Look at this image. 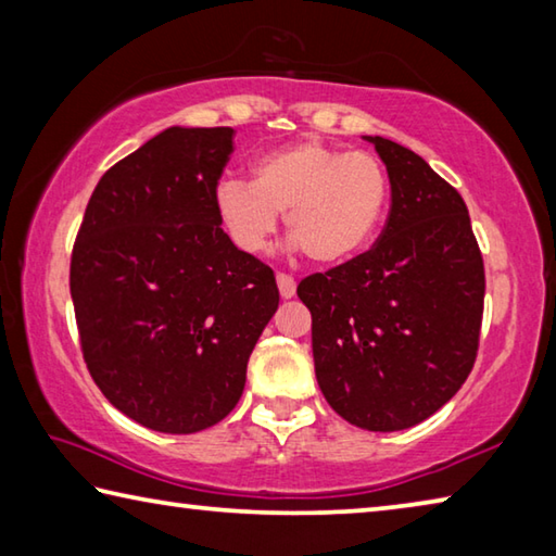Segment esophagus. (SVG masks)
<instances>
[{
	"label": "esophagus",
	"instance_id": "34e87169",
	"mask_svg": "<svg viewBox=\"0 0 556 556\" xmlns=\"http://www.w3.org/2000/svg\"><path fill=\"white\" fill-rule=\"evenodd\" d=\"M278 280V290H280V298H293L295 295V278L290 276V273H278L276 276Z\"/></svg>",
	"mask_w": 556,
	"mask_h": 556
}]
</instances>
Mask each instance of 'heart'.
Listing matches in <instances>:
<instances>
[{"mask_svg": "<svg viewBox=\"0 0 556 556\" xmlns=\"http://www.w3.org/2000/svg\"><path fill=\"white\" fill-rule=\"evenodd\" d=\"M253 180L222 178L214 210L243 253L266 249L286 212V231L315 263H339L362 251L381 224L391 182L374 153L303 141L256 161Z\"/></svg>", "mask_w": 556, "mask_h": 556, "instance_id": "1", "label": "heart"}]
</instances>
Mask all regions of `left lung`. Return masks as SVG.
Returning <instances> with one entry per match:
<instances>
[{
    "instance_id": "1",
    "label": "left lung",
    "mask_w": 556,
    "mask_h": 556,
    "mask_svg": "<svg viewBox=\"0 0 556 556\" xmlns=\"http://www.w3.org/2000/svg\"><path fill=\"white\" fill-rule=\"evenodd\" d=\"M391 212L371 249L300 280L317 383L362 430L395 432L452 401L479 354L485 273L462 194L383 136Z\"/></svg>"
}]
</instances>
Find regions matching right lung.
Instances as JSON below:
<instances>
[{
	"instance_id": "add662e5",
	"label": "right lung",
	"mask_w": 556,
	"mask_h": 556,
	"mask_svg": "<svg viewBox=\"0 0 556 556\" xmlns=\"http://www.w3.org/2000/svg\"><path fill=\"white\" fill-rule=\"evenodd\" d=\"M231 151V126L153 136L102 175L73 243L87 371L116 410L155 432L224 420L278 309L270 266L233 247L214 210Z\"/></svg>"
}]
</instances>
